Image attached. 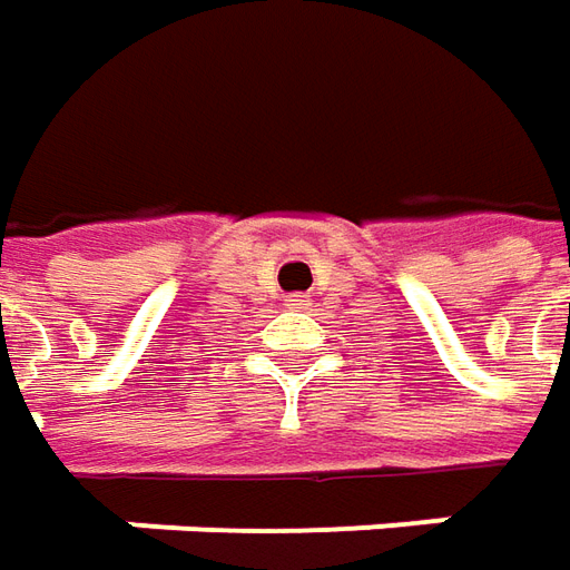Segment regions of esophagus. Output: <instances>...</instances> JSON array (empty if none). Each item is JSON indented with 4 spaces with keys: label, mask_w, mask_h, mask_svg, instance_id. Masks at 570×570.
I'll return each instance as SVG.
<instances>
[{
    "label": "esophagus",
    "mask_w": 570,
    "mask_h": 570,
    "mask_svg": "<svg viewBox=\"0 0 570 570\" xmlns=\"http://www.w3.org/2000/svg\"><path fill=\"white\" fill-rule=\"evenodd\" d=\"M286 303H289V305H305V303H308V299H305V296H299V293H296V296H289Z\"/></svg>",
    "instance_id": "obj_1"
}]
</instances>
